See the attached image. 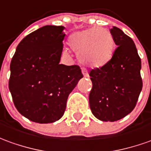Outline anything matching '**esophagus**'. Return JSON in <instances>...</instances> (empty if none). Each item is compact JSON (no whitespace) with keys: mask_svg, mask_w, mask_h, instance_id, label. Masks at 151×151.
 <instances>
[{"mask_svg":"<svg viewBox=\"0 0 151 151\" xmlns=\"http://www.w3.org/2000/svg\"><path fill=\"white\" fill-rule=\"evenodd\" d=\"M82 73H83V76H84L85 78H87V77H89L88 72H87V70H86V68H82Z\"/></svg>","mask_w":151,"mask_h":151,"instance_id":"34e87169","label":"esophagus"}]
</instances>
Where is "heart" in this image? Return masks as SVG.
<instances>
[{
  "label": "heart",
  "instance_id": "obj_1",
  "mask_svg": "<svg viewBox=\"0 0 151 151\" xmlns=\"http://www.w3.org/2000/svg\"><path fill=\"white\" fill-rule=\"evenodd\" d=\"M68 46L83 65L101 68L108 64L114 51V40L105 28H90L69 36ZM64 54H67L64 50Z\"/></svg>",
  "mask_w": 151,
  "mask_h": 151
}]
</instances>
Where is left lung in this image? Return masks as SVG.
<instances>
[{"mask_svg": "<svg viewBox=\"0 0 151 151\" xmlns=\"http://www.w3.org/2000/svg\"><path fill=\"white\" fill-rule=\"evenodd\" d=\"M109 31L117 48L108 64L89 73L92 82L89 104L96 119L114 122L136 106L142 89V61L132 39L117 27Z\"/></svg>", "mask_w": 151, "mask_h": 151, "instance_id": "8db88e82", "label": "left lung"}]
</instances>
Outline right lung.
Here are the masks:
<instances>
[{
    "mask_svg": "<svg viewBox=\"0 0 151 151\" xmlns=\"http://www.w3.org/2000/svg\"><path fill=\"white\" fill-rule=\"evenodd\" d=\"M65 27L46 25L26 36L10 63L9 89L21 114L50 123L64 115L68 95L83 77L78 65H60Z\"/></svg>",
    "mask_w": 151,
    "mask_h": 151,
    "instance_id": "obj_1",
    "label": "right lung"
}]
</instances>
